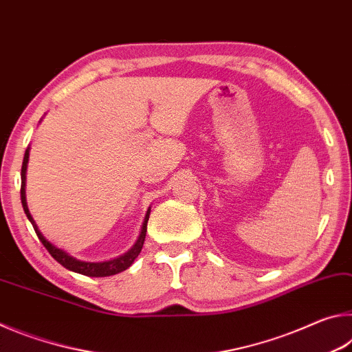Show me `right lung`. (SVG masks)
Listing matches in <instances>:
<instances>
[{"mask_svg": "<svg viewBox=\"0 0 352 352\" xmlns=\"http://www.w3.org/2000/svg\"><path fill=\"white\" fill-rule=\"evenodd\" d=\"M29 151H31V147L26 148L25 158H23V166H21V204H23V210H25L29 222L32 223L40 242L46 247V250L51 253L52 258H54L58 264H62L65 269H68L74 273H80V275H85V276H93V278L111 276V275H116V273L127 270L129 267L133 264V261L138 258V254L141 253V248H142V245H144L147 220H148V216H151V208H148L146 212V217H144V222H142V225H141V233L138 236V239H136L133 247L130 248L127 253L118 256V258H115V259L100 261V262H88V261L77 259V258H74V256H71L69 253L65 252V250L56 247L54 243H51L50 241H47L46 237L41 234V231L38 230L37 223H35V220L32 219L31 212H29L28 201H26V170H28V163H29Z\"/></svg>", "mask_w": 352, "mask_h": 352, "instance_id": "1", "label": "right lung"}]
</instances>
